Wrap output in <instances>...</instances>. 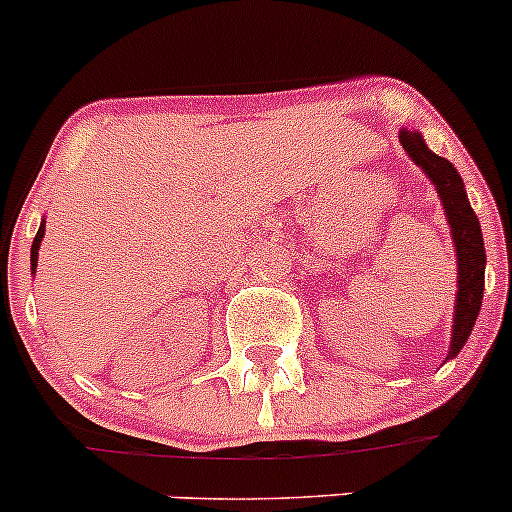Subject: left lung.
<instances>
[{
    "mask_svg": "<svg viewBox=\"0 0 512 512\" xmlns=\"http://www.w3.org/2000/svg\"><path fill=\"white\" fill-rule=\"evenodd\" d=\"M400 145L405 147L410 160L425 172L430 182L438 190L440 202H443L445 220L450 225V237H453L455 260H458V292H455V312H453V337H450L448 357L453 360L473 332L475 320L480 315L485 290V245L483 232H480L478 215L473 212L465 192L463 177L445 157H438L418 130H400Z\"/></svg>",
    "mask_w": 512,
    "mask_h": 512,
    "instance_id": "1",
    "label": "left lung"
}]
</instances>
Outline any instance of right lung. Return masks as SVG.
<instances>
[{"label": "right lung", "mask_w": 512, "mask_h": 512, "mask_svg": "<svg viewBox=\"0 0 512 512\" xmlns=\"http://www.w3.org/2000/svg\"><path fill=\"white\" fill-rule=\"evenodd\" d=\"M42 237H44V222H42V225H39V230H37V237H34V242H32V275H34V272H37L39 242H42Z\"/></svg>", "instance_id": "1"}]
</instances>
